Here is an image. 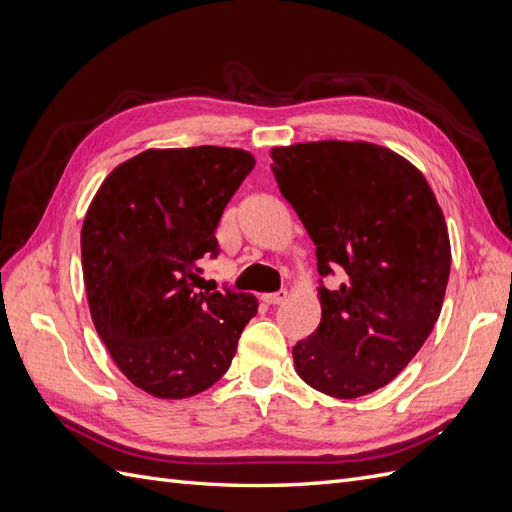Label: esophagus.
<instances>
[{
	"label": "esophagus",
	"instance_id": "obj_1",
	"mask_svg": "<svg viewBox=\"0 0 512 512\" xmlns=\"http://www.w3.org/2000/svg\"><path fill=\"white\" fill-rule=\"evenodd\" d=\"M286 297H288V292L286 290H277V292H271V294H265V303H269V305H280V303H284L286 301Z\"/></svg>",
	"mask_w": 512,
	"mask_h": 512
}]
</instances>
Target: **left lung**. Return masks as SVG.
I'll use <instances>...</instances> for the list:
<instances>
[{
	"instance_id": "1",
	"label": "left lung",
	"mask_w": 512,
	"mask_h": 512,
	"mask_svg": "<svg viewBox=\"0 0 512 512\" xmlns=\"http://www.w3.org/2000/svg\"><path fill=\"white\" fill-rule=\"evenodd\" d=\"M273 175L316 243L318 329L292 348L312 389L354 399L389 384L436 324L451 273V241L429 183L371 143L275 147Z\"/></svg>"
}]
</instances>
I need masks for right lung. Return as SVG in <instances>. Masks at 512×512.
<instances>
[{"mask_svg":"<svg viewBox=\"0 0 512 512\" xmlns=\"http://www.w3.org/2000/svg\"><path fill=\"white\" fill-rule=\"evenodd\" d=\"M256 160L243 149H147L104 179L81 230L91 320L134 386L183 399L218 382L258 312L252 294L198 292L228 200Z\"/></svg>","mask_w":512,"mask_h":512,"instance_id":"right-lung-1","label":"right lung"}]
</instances>
